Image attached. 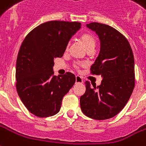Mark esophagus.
I'll return each mask as SVG.
<instances>
[{"mask_svg": "<svg viewBox=\"0 0 146 146\" xmlns=\"http://www.w3.org/2000/svg\"><path fill=\"white\" fill-rule=\"evenodd\" d=\"M83 82H84V80H83L82 77H80V76H76V83H77V84H82Z\"/></svg>", "mask_w": 146, "mask_h": 146, "instance_id": "1", "label": "esophagus"}]
</instances>
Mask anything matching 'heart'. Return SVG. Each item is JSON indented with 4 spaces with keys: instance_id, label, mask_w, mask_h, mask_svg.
<instances>
[{
    "instance_id": "heart-1",
    "label": "heart",
    "mask_w": 146,
    "mask_h": 146,
    "mask_svg": "<svg viewBox=\"0 0 146 146\" xmlns=\"http://www.w3.org/2000/svg\"><path fill=\"white\" fill-rule=\"evenodd\" d=\"M80 39L82 43L84 44V46H85V48H87V50H89V49H94L95 45H96V41H95V38H94L93 35H91L89 33H84V34L81 35ZM75 66L76 68L80 67V64L76 63V64H75Z\"/></svg>"
}]
</instances>
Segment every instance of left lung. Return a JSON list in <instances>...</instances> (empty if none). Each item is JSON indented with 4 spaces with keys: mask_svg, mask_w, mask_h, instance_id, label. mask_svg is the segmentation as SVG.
<instances>
[{
    "mask_svg": "<svg viewBox=\"0 0 146 146\" xmlns=\"http://www.w3.org/2000/svg\"><path fill=\"white\" fill-rule=\"evenodd\" d=\"M87 27L98 35L100 52L91 66L93 74L102 77L100 86L85 82L86 92L80 108L86 116L105 120L117 115L129 100L135 87V60L127 38L104 24L91 22Z\"/></svg>",
    "mask_w": 146,
    "mask_h": 146,
    "instance_id": "left-lung-1",
    "label": "left lung"
}]
</instances>
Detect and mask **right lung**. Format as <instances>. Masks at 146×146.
I'll list each match as a JSON object with an SVG mask.
<instances>
[{"label": "right lung", "instance_id": "1", "mask_svg": "<svg viewBox=\"0 0 146 146\" xmlns=\"http://www.w3.org/2000/svg\"><path fill=\"white\" fill-rule=\"evenodd\" d=\"M80 25L76 21H47L29 32L21 44L16 62V89L26 108L37 117L56 114L63 97L75 84L73 73L54 76V59L63 56Z\"/></svg>", "mask_w": 146, "mask_h": 146}]
</instances>
